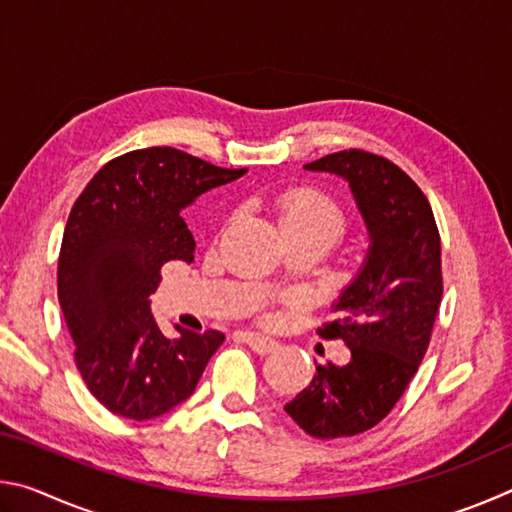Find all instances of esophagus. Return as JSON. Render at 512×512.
Returning a JSON list of instances; mask_svg holds the SVG:
<instances>
[{"instance_id":"esophagus-1","label":"esophagus","mask_w":512,"mask_h":512,"mask_svg":"<svg viewBox=\"0 0 512 512\" xmlns=\"http://www.w3.org/2000/svg\"><path fill=\"white\" fill-rule=\"evenodd\" d=\"M244 341L250 345V350H255L257 354H271L280 348V343L275 339H268V336L257 332H244Z\"/></svg>"}]
</instances>
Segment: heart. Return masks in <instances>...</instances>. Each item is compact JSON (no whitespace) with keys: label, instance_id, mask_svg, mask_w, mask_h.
I'll return each instance as SVG.
<instances>
[{"label":"heart","instance_id":"1","mask_svg":"<svg viewBox=\"0 0 512 512\" xmlns=\"http://www.w3.org/2000/svg\"><path fill=\"white\" fill-rule=\"evenodd\" d=\"M275 214L287 235L302 232H325V235H341L345 228L343 207L325 194L323 189L311 185H298L284 189L275 196Z\"/></svg>","mask_w":512,"mask_h":512}]
</instances>
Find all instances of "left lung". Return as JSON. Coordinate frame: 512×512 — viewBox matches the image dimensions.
<instances>
[{
  "instance_id": "left-lung-1",
  "label": "left lung",
  "mask_w": 512,
  "mask_h": 512,
  "mask_svg": "<svg viewBox=\"0 0 512 512\" xmlns=\"http://www.w3.org/2000/svg\"><path fill=\"white\" fill-rule=\"evenodd\" d=\"M305 169L348 180L370 232L361 273L316 329L348 345L350 361L316 366L311 384L284 406L309 436L334 440L384 420L418 372L443 300L440 232L422 189L384 155L345 149Z\"/></svg>"
}]
</instances>
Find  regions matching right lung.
<instances>
[{"instance_id":"1","label":"right lung","mask_w":512,"mask_h":512,"mask_svg":"<svg viewBox=\"0 0 512 512\" xmlns=\"http://www.w3.org/2000/svg\"><path fill=\"white\" fill-rule=\"evenodd\" d=\"M248 169H221L171 146L119 155L94 173L69 212L58 300L85 386L110 413L151 420L185 402L225 336L176 327L167 339L149 296L171 259L194 262L183 207Z\"/></svg>"}]
</instances>
